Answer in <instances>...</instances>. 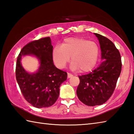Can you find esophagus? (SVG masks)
Listing matches in <instances>:
<instances>
[{"instance_id": "34e87169", "label": "esophagus", "mask_w": 134, "mask_h": 134, "mask_svg": "<svg viewBox=\"0 0 134 134\" xmlns=\"http://www.w3.org/2000/svg\"><path fill=\"white\" fill-rule=\"evenodd\" d=\"M72 76H73V75L71 74H70V73H69V72L67 73V76H68V78H71Z\"/></svg>"}]
</instances>
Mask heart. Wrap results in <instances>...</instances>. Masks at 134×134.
Returning <instances> with one entry per match:
<instances>
[{"label": "heart", "mask_w": 134, "mask_h": 134, "mask_svg": "<svg viewBox=\"0 0 134 134\" xmlns=\"http://www.w3.org/2000/svg\"><path fill=\"white\" fill-rule=\"evenodd\" d=\"M99 49L94 41L81 37L65 38L61 45H56L52 52V58L59 69H63L71 56V69L87 72L93 70L97 62Z\"/></svg>", "instance_id": "1"}]
</instances>
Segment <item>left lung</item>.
I'll return each mask as SVG.
<instances>
[{"mask_svg":"<svg viewBox=\"0 0 134 134\" xmlns=\"http://www.w3.org/2000/svg\"><path fill=\"white\" fill-rule=\"evenodd\" d=\"M94 35L100 44L103 62L92 72L78 76L80 82L76 90L79 100L92 107L103 104L112 95L122 66L120 53L115 44L99 34Z\"/></svg>","mask_w":134,"mask_h":134,"instance_id":"1","label":"left lung"}]
</instances>
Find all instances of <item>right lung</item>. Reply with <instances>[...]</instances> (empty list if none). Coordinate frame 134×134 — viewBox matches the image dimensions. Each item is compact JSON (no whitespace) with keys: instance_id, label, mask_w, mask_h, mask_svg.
Masks as SVG:
<instances>
[{"instance_id":"right-lung-1","label":"right lung","mask_w":134,"mask_h":134,"mask_svg":"<svg viewBox=\"0 0 134 134\" xmlns=\"http://www.w3.org/2000/svg\"><path fill=\"white\" fill-rule=\"evenodd\" d=\"M53 47L49 37L29 42L22 48L17 58L16 81L25 99L37 108L52 106L58 99L60 85L66 81L67 73L55 66L52 58ZM32 54L40 60L38 71L26 72L20 64L22 56Z\"/></svg>"}]
</instances>
